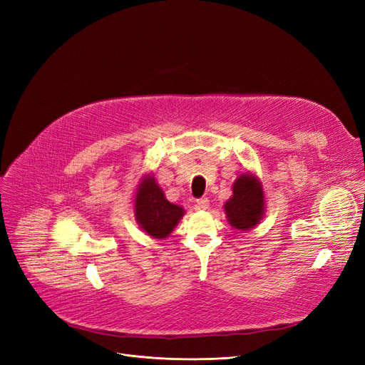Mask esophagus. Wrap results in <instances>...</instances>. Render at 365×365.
<instances>
[{
	"label": "esophagus",
	"mask_w": 365,
	"mask_h": 365,
	"mask_svg": "<svg viewBox=\"0 0 365 365\" xmlns=\"http://www.w3.org/2000/svg\"><path fill=\"white\" fill-rule=\"evenodd\" d=\"M209 207V200L207 197H203V198H198L197 200V205H195V209L197 210H206Z\"/></svg>",
	"instance_id": "1"
}]
</instances>
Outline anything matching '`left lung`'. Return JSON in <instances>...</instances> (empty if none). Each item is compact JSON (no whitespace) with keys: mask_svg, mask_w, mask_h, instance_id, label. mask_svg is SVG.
<instances>
[{"mask_svg":"<svg viewBox=\"0 0 365 365\" xmlns=\"http://www.w3.org/2000/svg\"><path fill=\"white\" fill-rule=\"evenodd\" d=\"M233 195L225 205L226 217L233 229L250 230L259 225L265 212L262 185L256 175L244 173L232 185Z\"/></svg>","mask_w":365,"mask_h":365,"instance_id":"left-lung-1","label":"left lung"}]
</instances>
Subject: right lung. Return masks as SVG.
<instances>
[{
  "mask_svg": "<svg viewBox=\"0 0 365 365\" xmlns=\"http://www.w3.org/2000/svg\"><path fill=\"white\" fill-rule=\"evenodd\" d=\"M183 215V207L168 202L153 175L140 180L135 198V218L147 235L158 240L167 238Z\"/></svg>",
  "mask_w": 365,
  "mask_h": 365,
  "instance_id": "1",
  "label": "right lung"
}]
</instances>
